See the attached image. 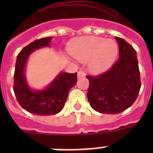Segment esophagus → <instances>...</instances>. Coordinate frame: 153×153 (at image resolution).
Instances as JSON below:
<instances>
[{"instance_id": "1", "label": "esophagus", "mask_w": 153, "mask_h": 153, "mask_svg": "<svg viewBox=\"0 0 153 153\" xmlns=\"http://www.w3.org/2000/svg\"><path fill=\"white\" fill-rule=\"evenodd\" d=\"M86 75V71H82V70H80L79 72H78V78H82V77H84Z\"/></svg>"}]
</instances>
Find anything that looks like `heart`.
<instances>
[{
    "instance_id": "b5f03b06",
    "label": "heart",
    "mask_w": 153,
    "mask_h": 153,
    "mask_svg": "<svg viewBox=\"0 0 153 153\" xmlns=\"http://www.w3.org/2000/svg\"><path fill=\"white\" fill-rule=\"evenodd\" d=\"M68 50L74 59L81 62L91 60V69L94 71L108 68L118 52L116 42L97 36H86L75 39L70 44Z\"/></svg>"
}]
</instances>
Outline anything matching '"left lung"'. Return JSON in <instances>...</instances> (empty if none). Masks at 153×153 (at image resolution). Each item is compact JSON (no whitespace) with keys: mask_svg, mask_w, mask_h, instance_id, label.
I'll return each instance as SVG.
<instances>
[{"mask_svg":"<svg viewBox=\"0 0 153 153\" xmlns=\"http://www.w3.org/2000/svg\"><path fill=\"white\" fill-rule=\"evenodd\" d=\"M116 39L118 60L107 71L86 75L90 82L87 98L91 107L101 114L125 111L137 98L141 86L137 51L122 38Z\"/></svg>","mask_w":153,"mask_h":153,"instance_id":"obj_1","label":"left lung"}]
</instances>
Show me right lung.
Listing matches in <instances>:
<instances>
[{"mask_svg": "<svg viewBox=\"0 0 153 153\" xmlns=\"http://www.w3.org/2000/svg\"><path fill=\"white\" fill-rule=\"evenodd\" d=\"M51 37L36 39L18 54L14 72L13 91L18 103L26 111L39 116L55 115L59 113L67 101L70 90L76 84V73L62 72L44 91H32L28 88L24 73L27 57L35 49L49 46Z\"/></svg>", "mask_w": 153, "mask_h": 153, "instance_id": "obj_1", "label": "right lung"}]
</instances>
